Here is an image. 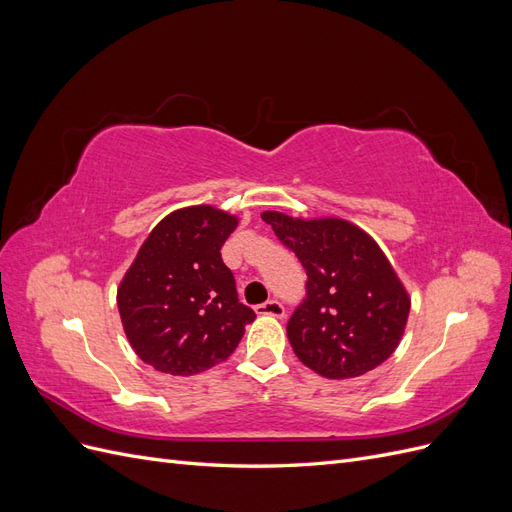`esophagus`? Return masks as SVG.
<instances>
[{
    "mask_svg": "<svg viewBox=\"0 0 512 512\" xmlns=\"http://www.w3.org/2000/svg\"><path fill=\"white\" fill-rule=\"evenodd\" d=\"M256 314H262V316H275V318H284L286 309H284V305H282L280 301L271 299V301H265V303L256 305Z\"/></svg>",
    "mask_w": 512,
    "mask_h": 512,
    "instance_id": "1",
    "label": "esophagus"
}]
</instances>
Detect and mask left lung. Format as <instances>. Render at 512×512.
Here are the masks:
<instances>
[{
	"label": "left lung",
	"instance_id": "1",
	"mask_svg": "<svg viewBox=\"0 0 512 512\" xmlns=\"http://www.w3.org/2000/svg\"><path fill=\"white\" fill-rule=\"evenodd\" d=\"M262 220L307 273L305 299L286 327L299 361L344 380L389 359L404 335L410 299L378 243L344 220L305 222L277 211Z\"/></svg>",
	"mask_w": 512,
	"mask_h": 512
}]
</instances>
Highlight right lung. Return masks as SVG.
I'll return each instance as SVG.
<instances>
[{"instance_id": "obj_1", "label": "right lung", "mask_w": 512, "mask_h": 512, "mask_svg": "<svg viewBox=\"0 0 512 512\" xmlns=\"http://www.w3.org/2000/svg\"><path fill=\"white\" fill-rule=\"evenodd\" d=\"M235 228L237 218L213 207L179 209L138 250L117 305L134 352L153 369L173 376L211 369L254 322L220 252Z\"/></svg>"}]
</instances>
